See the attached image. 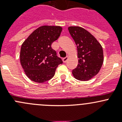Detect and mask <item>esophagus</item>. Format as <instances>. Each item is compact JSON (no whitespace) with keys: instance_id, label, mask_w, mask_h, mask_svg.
<instances>
[{"instance_id":"1","label":"esophagus","mask_w":122,"mask_h":122,"mask_svg":"<svg viewBox=\"0 0 122 122\" xmlns=\"http://www.w3.org/2000/svg\"><path fill=\"white\" fill-rule=\"evenodd\" d=\"M68 56H66V57L62 59V61H63V62H64V63H66V62L67 61V60H68Z\"/></svg>"}]
</instances>
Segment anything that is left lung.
<instances>
[{
	"instance_id": "left-lung-1",
	"label": "left lung",
	"mask_w": 122,
	"mask_h": 122,
	"mask_svg": "<svg viewBox=\"0 0 122 122\" xmlns=\"http://www.w3.org/2000/svg\"><path fill=\"white\" fill-rule=\"evenodd\" d=\"M68 30L77 46L78 64L72 71L80 81H88L96 76L104 61L103 48L91 33L80 26H70Z\"/></svg>"
}]
</instances>
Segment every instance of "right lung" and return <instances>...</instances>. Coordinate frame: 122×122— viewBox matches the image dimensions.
I'll return each mask as SVG.
<instances>
[{"label":"right lung","mask_w":122,"mask_h":122,"mask_svg":"<svg viewBox=\"0 0 122 122\" xmlns=\"http://www.w3.org/2000/svg\"><path fill=\"white\" fill-rule=\"evenodd\" d=\"M62 30L60 26H42L32 32L22 44L20 64L30 80L39 83L50 80L58 65L62 63L51 48Z\"/></svg>","instance_id":"right-lung-1"}]
</instances>
